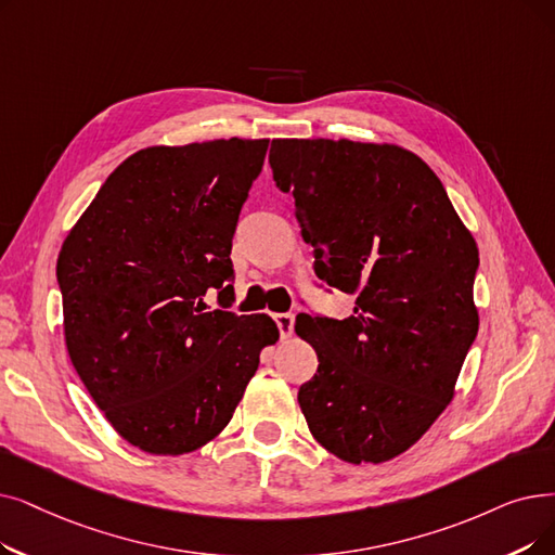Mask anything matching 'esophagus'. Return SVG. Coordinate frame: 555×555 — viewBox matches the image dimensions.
<instances>
[{
	"mask_svg": "<svg viewBox=\"0 0 555 555\" xmlns=\"http://www.w3.org/2000/svg\"><path fill=\"white\" fill-rule=\"evenodd\" d=\"M274 322L281 331V337H291L293 335V328H295V315L293 312H279V315H274Z\"/></svg>",
	"mask_w": 555,
	"mask_h": 555,
	"instance_id": "obj_1",
	"label": "esophagus"
}]
</instances>
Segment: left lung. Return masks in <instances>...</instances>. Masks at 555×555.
I'll return each mask as SVG.
<instances>
[{
  "label": "left lung",
  "mask_w": 555,
  "mask_h": 555,
  "mask_svg": "<svg viewBox=\"0 0 555 555\" xmlns=\"http://www.w3.org/2000/svg\"><path fill=\"white\" fill-rule=\"evenodd\" d=\"M270 165L315 274L356 295L347 320L297 315L320 360L301 413L340 461H392L453 399L478 333L476 240L436 172L397 144L279 138Z\"/></svg>",
  "instance_id": "8db88e82"
}]
</instances>
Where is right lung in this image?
Listing matches in <instances>:
<instances>
[{
    "instance_id": "obj_1",
    "label": "right lung",
    "mask_w": 555,
    "mask_h": 555,
    "mask_svg": "<svg viewBox=\"0 0 555 555\" xmlns=\"http://www.w3.org/2000/svg\"><path fill=\"white\" fill-rule=\"evenodd\" d=\"M270 140L147 147L104 181L59 254L72 365L104 417L154 455L190 453L231 422L268 315L210 310L233 297L231 240Z\"/></svg>"
}]
</instances>
